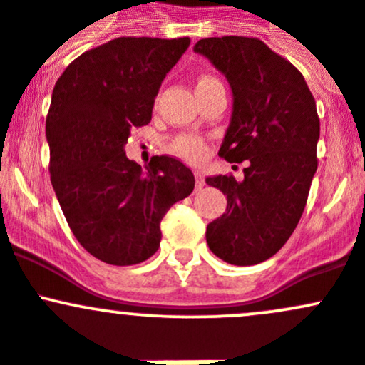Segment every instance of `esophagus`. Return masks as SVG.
<instances>
[{
	"label": "esophagus",
	"instance_id": "esophagus-1",
	"mask_svg": "<svg viewBox=\"0 0 365 365\" xmlns=\"http://www.w3.org/2000/svg\"><path fill=\"white\" fill-rule=\"evenodd\" d=\"M194 175H196V189H203V187H205L203 173H201V171H194Z\"/></svg>",
	"mask_w": 365,
	"mask_h": 365
}]
</instances>
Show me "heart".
Instances as JSON below:
<instances>
[{"label":"heart","instance_id":"heart-1","mask_svg":"<svg viewBox=\"0 0 365 365\" xmlns=\"http://www.w3.org/2000/svg\"><path fill=\"white\" fill-rule=\"evenodd\" d=\"M220 83L213 76H201L197 79V86H205V84H215ZM173 152L178 153L180 157H185L189 160H201L206 153V145L201 138L192 134H182L173 141L171 145Z\"/></svg>","mask_w":365,"mask_h":365}]
</instances>
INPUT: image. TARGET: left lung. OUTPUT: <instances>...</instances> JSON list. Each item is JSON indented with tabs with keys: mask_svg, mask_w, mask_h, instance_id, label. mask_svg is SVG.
<instances>
[{
	"mask_svg": "<svg viewBox=\"0 0 365 365\" xmlns=\"http://www.w3.org/2000/svg\"><path fill=\"white\" fill-rule=\"evenodd\" d=\"M227 77L233 114L219 155L247 160L244 180L206 178L227 197L226 213L206 227L210 251L249 267L288 242L307 203L318 168L319 118L295 65L252 36H212L194 46Z\"/></svg>",
	"mask_w": 365,
	"mask_h": 365,
	"instance_id": "8db88e82",
	"label": "left lung"
}]
</instances>
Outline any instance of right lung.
<instances>
[{
    "label": "right lung",
    "mask_w": 365,
    "mask_h": 365,
    "mask_svg": "<svg viewBox=\"0 0 365 365\" xmlns=\"http://www.w3.org/2000/svg\"><path fill=\"white\" fill-rule=\"evenodd\" d=\"M189 43L120 36L76 58L54 84L51 183L73 237L108 264L153 256L162 217L194 190L192 171L175 157L155 155L143 171L123 150L130 132L150 123L162 81Z\"/></svg>",
    "instance_id": "obj_1"
}]
</instances>
